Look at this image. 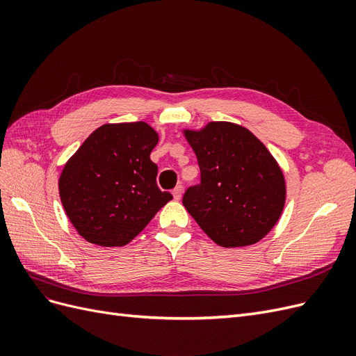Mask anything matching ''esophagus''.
Segmentation results:
<instances>
[{
    "label": "esophagus",
    "mask_w": 356,
    "mask_h": 356,
    "mask_svg": "<svg viewBox=\"0 0 356 356\" xmlns=\"http://www.w3.org/2000/svg\"><path fill=\"white\" fill-rule=\"evenodd\" d=\"M172 195H174V199H175V200H179L181 196H182V187H181V186H177V187L174 188V191H172Z\"/></svg>",
    "instance_id": "esophagus-1"
}]
</instances>
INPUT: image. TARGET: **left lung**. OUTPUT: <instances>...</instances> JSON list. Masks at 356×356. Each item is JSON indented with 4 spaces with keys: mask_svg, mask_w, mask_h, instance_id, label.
Returning a JSON list of instances; mask_svg holds the SVG:
<instances>
[{
    "mask_svg": "<svg viewBox=\"0 0 356 356\" xmlns=\"http://www.w3.org/2000/svg\"><path fill=\"white\" fill-rule=\"evenodd\" d=\"M186 138L200 168V182L182 196L188 213L224 248L263 239L285 203V179L273 156L248 129L227 122L186 131Z\"/></svg>",
    "mask_w": 356,
    "mask_h": 356,
    "instance_id": "left-lung-1",
    "label": "left lung"
}]
</instances>
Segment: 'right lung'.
I'll use <instances>...</instances> for the list:
<instances>
[{"mask_svg": "<svg viewBox=\"0 0 356 356\" xmlns=\"http://www.w3.org/2000/svg\"><path fill=\"white\" fill-rule=\"evenodd\" d=\"M157 141L153 127L144 122L104 124L68 160L59 195L86 241L123 246L172 199L157 187V165L149 159Z\"/></svg>", "mask_w": 356, "mask_h": 356, "instance_id": "obj_1", "label": "right lung"}]
</instances>
